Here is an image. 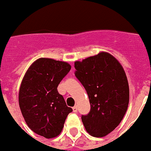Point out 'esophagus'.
I'll return each instance as SVG.
<instances>
[{"mask_svg":"<svg viewBox=\"0 0 151 151\" xmlns=\"http://www.w3.org/2000/svg\"><path fill=\"white\" fill-rule=\"evenodd\" d=\"M73 112H77L78 111V107H77V106H73Z\"/></svg>","mask_w":151,"mask_h":151,"instance_id":"34e87169","label":"esophagus"}]
</instances>
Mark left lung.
Instances as JSON below:
<instances>
[{"label": "left lung", "mask_w": 151, "mask_h": 151, "mask_svg": "<svg viewBox=\"0 0 151 151\" xmlns=\"http://www.w3.org/2000/svg\"><path fill=\"white\" fill-rule=\"evenodd\" d=\"M74 67L91 106L88 114L81 117L84 126L91 136L103 137L118 126L128 109L126 73L119 61L106 52L76 61Z\"/></svg>", "instance_id": "8db88e82"}]
</instances>
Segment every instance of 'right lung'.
<instances>
[{
    "instance_id": "add662e5",
    "label": "right lung",
    "mask_w": 151,
    "mask_h": 151,
    "mask_svg": "<svg viewBox=\"0 0 151 151\" xmlns=\"http://www.w3.org/2000/svg\"><path fill=\"white\" fill-rule=\"evenodd\" d=\"M70 69L66 62L40 58L22 78L19 92L20 110L28 127L39 136L47 139L59 136L73 110L57 90Z\"/></svg>"
}]
</instances>
